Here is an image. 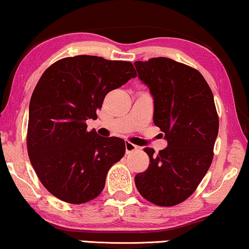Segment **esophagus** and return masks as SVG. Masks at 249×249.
Returning a JSON list of instances; mask_svg holds the SVG:
<instances>
[{
  "mask_svg": "<svg viewBox=\"0 0 249 249\" xmlns=\"http://www.w3.org/2000/svg\"><path fill=\"white\" fill-rule=\"evenodd\" d=\"M137 149L138 147L135 144H132L130 142H125V153H127V154L134 151H137Z\"/></svg>",
  "mask_w": 249,
  "mask_h": 249,
  "instance_id": "34e87169",
  "label": "esophagus"
}]
</instances>
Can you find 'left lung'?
Returning <instances> with one entry per match:
<instances>
[{"label": "left lung", "instance_id": "obj_1", "mask_svg": "<svg viewBox=\"0 0 249 249\" xmlns=\"http://www.w3.org/2000/svg\"><path fill=\"white\" fill-rule=\"evenodd\" d=\"M134 64L154 100V124L168 141L159 154L145 148L149 165L136 175V187L155 205H178L195 192L212 163L219 132L212 90L199 71L168 57Z\"/></svg>", "mask_w": 249, "mask_h": 249}]
</instances>
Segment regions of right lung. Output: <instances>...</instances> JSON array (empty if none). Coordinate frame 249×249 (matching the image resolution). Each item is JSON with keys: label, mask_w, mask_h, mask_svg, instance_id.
I'll return each instance as SVG.
<instances>
[{"label": "right lung", "mask_w": 249, "mask_h": 249, "mask_svg": "<svg viewBox=\"0 0 249 249\" xmlns=\"http://www.w3.org/2000/svg\"><path fill=\"white\" fill-rule=\"evenodd\" d=\"M137 76L131 62L101 56L64 57L47 68L29 104L27 149L43 186L63 202L97 197L107 171L125 152L124 141L87 130L108 91Z\"/></svg>", "instance_id": "right-lung-1"}]
</instances>
